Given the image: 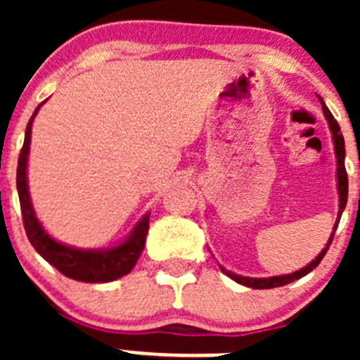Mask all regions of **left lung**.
Returning a JSON list of instances; mask_svg holds the SVG:
<instances>
[{
	"instance_id": "8db88e82",
	"label": "left lung",
	"mask_w": 360,
	"mask_h": 360,
	"mask_svg": "<svg viewBox=\"0 0 360 360\" xmlns=\"http://www.w3.org/2000/svg\"><path fill=\"white\" fill-rule=\"evenodd\" d=\"M319 101H321L322 110H324V116H326V120H328V123H329V129H331L333 143H335L336 165H338L336 177H338V193H340V210H338V219L335 223V228H333L331 237H329L328 244H326V248L322 249V252L319 254V256L315 257V259L311 261L310 264H307L304 268H301V270L294 271V274H289V275H277V277H268V278H252V277H242V275H235V274H231V271L224 270V268L221 266V271H223V274H226L228 277L231 278V281L238 282V284L248 285V288H252V289H271V288H281V285L291 284V282L297 281V278H301V277H304L307 274H310V271L314 270L315 266H319V263H321L322 257H324L326 252H328L329 245H331L333 237H335V231L338 228V223H340L341 212H343L345 205H347L348 176H347V170H345V141H343V136H341V132H340V125H338V122L335 120V116L331 115V111L328 110V106L324 104L322 97H319Z\"/></svg>"
}]
</instances>
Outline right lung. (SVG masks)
<instances>
[{
    "mask_svg": "<svg viewBox=\"0 0 360 360\" xmlns=\"http://www.w3.org/2000/svg\"><path fill=\"white\" fill-rule=\"evenodd\" d=\"M41 106V104H39ZM39 106L32 112L27 123L24 137V146L19 155V165H17V191H19L20 209H22V219L25 235H27L31 245L38 250L43 259L49 261L66 277L79 282H111L123 277L136 266L144 244L146 235L150 230V212L141 217L139 223L134 226L132 233L127 237L125 242L111 249H76L66 244L53 240L41 223L36 217L32 209L31 197H29L27 186V157L29 144H31V127Z\"/></svg>",
    "mask_w": 360,
    "mask_h": 360,
    "instance_id": "obj_1",
    "label": "right lung"
}]
</instances>
